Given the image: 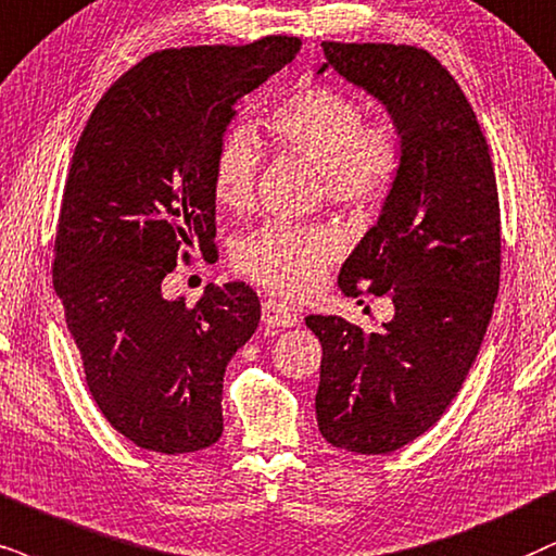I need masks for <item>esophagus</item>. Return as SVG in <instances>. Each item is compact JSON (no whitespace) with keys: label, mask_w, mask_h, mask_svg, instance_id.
<instances>
[{"label":"esophagus","mask_w":556,"mask_h":556,"mask_svg":"<svg viewBox=\"0 0 556 556\" xmlns=\"http://www.w3.org/2000/svg\"><path fill=\"white\" fill-rule=\"evenodd\" d=\"M262 320L266 326L271 328H292L300 323V315L294 307L285 305V302H277V300H266L262 305Z\"/></svg>","instance_id":"34e87169"}]
</instances>
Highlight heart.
Returning <instances> with one entry per match:
<instances>
[{"mask_svg":"<svg viewBox=\"0 0 556 556\" xmlns=\"http://www.w3.org/2000/svg\"><path fill=\"white\" fill-rule=\"evenodd\" d=\"M264 128L279 149L298 153L318 168L323 189L336 205L371 207L395 189L405 166V138L395 121L364 125V108L346 91L311 84L266 115ZM258 149L245 130L217 146L210 185L223 207L243 210L254 200ZM333 233L315 226L266 223L236 249V269L266 290L302 298L313 292L336 258Z\"/></svg>","mask_w":556,"mask_h":556,"instance_id":"heart-1","label":"heart"}]
</instances>
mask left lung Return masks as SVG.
<instances>
[{
	"label": "left lung",
	"mask_w": 556,
	"mask_h": 556,
	"mask_svg": "<svg viewBox=\"0 0 556 556\" xmlns=\"http://www.w3.org/2000/svg\"><path fill=\"white\" fill-rule=\"evenodd\" d=\"M326 68L367 89L405 138V166L339 285L392 300L364 330L307 315L323 346L315 416L323 439L390 454L426 433L462 390L501 287V205L488 140L465 91L416 46L323 40Z\"/></svg>",
	"instance_id": "obj_1"
}]
</instances>
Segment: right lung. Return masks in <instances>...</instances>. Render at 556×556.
<instances>
[{
	"label": "right lung",
	"mask_w": 556,
	"mask_h": 556,
	"mask_svg": "<svg viewBox=\"0 0 556 556\" xmlns=\"http://www.w3.org/2000/svg\"><path fill=\"white\" fill-rule=\"evenodd\" d=\"M300 38L189 46L146 55L91 110L55 226L53 287L87 388L117 433L159 454L213 446L223 375L254 336L262 302L243 282L197 305L161 282L215 245L213 156L233 104L285 68Z\"/></svg>",
	"instance_id": "1"
}]
</instances>
